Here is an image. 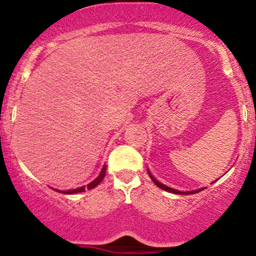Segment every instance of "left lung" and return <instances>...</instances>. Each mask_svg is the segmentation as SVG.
<instances>
[{
  "mask_svg": "<svg viewBox=\"0 0 256 256\" xmlns=\"http://www.w3.org/2000/svg\"><path fill=\"white\" fill-rule=\"evenodd\" d=\"M148 174L150 176V178H152V180L154 182L155 184H156V186H158L160 188V189H162V190H165V192H172V194H178V195H192V194H196V192H201V190H204V188H202V189H198V190H192V192H179V190H176V189H172V188H170V186H167V185H165V184H161L160 182H158L156 179H155L154 177H152V174L150 172L148 171Z\"/></svg>",
  "mask_w": 256,
  "mask_h": 256,
  "instance_id": "left-lung-1",
  "label": "left lung"
}]
</instances>
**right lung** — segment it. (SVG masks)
I'll return each mask as SVG.
<instances>
[{
  "label": "right lung",
  "mask_w": 256,
  "mask_h": 256,
  "mask_svg": "<svg viewBox=\"0 0 256 256\" xmlns=\"http://www.w3.org/2000/svg\"><path fill=\"white\" fill-rule=\"evenodd\" d=\"M106 168H107V166L104 165V168H102V171H101V173H100V174H98V177L96 178V179H94V180L91 182V183L88 184L86 186H80V188H77V189H73V190H64V192H61V190H56V192H62V194H67V195H70V194L83 192H85V190H86V189H88V190L92 189V188L98 186V185L102 182V179L104 178V176H106ZM54 190H55V189H54Z\"/></svg>",
  "instance_id": "add662e5"
}]
</instances>
